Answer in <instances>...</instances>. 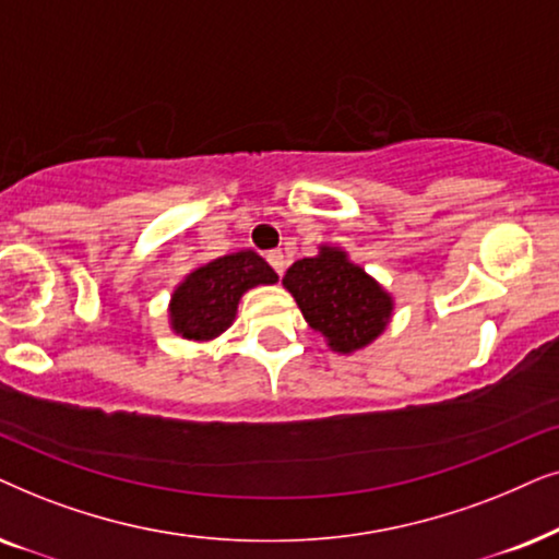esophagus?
I'll use <instances>...</instances> for the list:
<instances>
[{"instance_id":"esophagus-1","label":"esophagus","mask_w":559,"mask_h":559,"mask_svg":"<svg viewBox=\"0 0 559 559\" xmlns=\"http://www.w3.org/2000/svg\"><path fill=\"white\" fill-rule=\"evenodd\" d=\"M265 260H267V263H271V267H273L275 273L284 275V271H286V263H288L284 252H281V250H271V252H267V255H265Z\"/></svg>"}]
</instances>
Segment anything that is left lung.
Segmentation results:
<instances>
[{
    "label": "left lung",
    "mask_w": 559,
    "mask_h": 559,
    "mask_svg": "<svg viewBox=\"0 0 559 559\" xmlns=\"http://www.w3.org/2000/svg\"><path fill=\"white\" fill-rule=\"evenodd\" d=\"M284 286L294 294L311 330L337 353L366 347L391 319V296L337 248H322L288 267Z\"/></svg>",
    "instance_id": "obj_1"
}]
</instances>
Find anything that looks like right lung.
Instances as JSON below:
<instances>
[{"label": "right lung", "instance_id": "obj_1", "mask_svg": "<svg viewBox=\"0 0 559 559\" xmlns=\"http://www.w3.org/2000/svg\"><path fill=\"white\" fill-rule=\"evenodd\" d=\"M278 275L258 252L242 250L197 267L170 301L174 330L189 340H212L233 324L237 301L252 286L275 284Z\"/></svg>", "mask_w": 559, "mask_h": 559}]
</instances>
